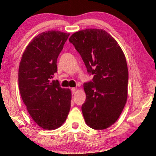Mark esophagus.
Returning <instances> with one entry per match:
<instances>
[{
	"instance_id": "obj_1",
	"label": "esophagus",
	"mask_w": 156,
	"mask_h": 156,
	"mask_svg": "<svg viewBox=\"0 0 156 156\" xmlns=\"http://www.w3.org/2000/svg\"><path fill=\"white\" fill-rule=\"evenodd\" d=\"M76 88L73 87V88H72V94H75V93H76Z\"/></svg>"
}]
</instances>
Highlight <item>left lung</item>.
Returning <instances> with one entry per match:
<instances>
[{"mask_svg":"<svg viewBox=\"0 0 156 156\" xmlns=\"http://www.w3.org/2000/svg\"><path fill=\"white\" fill-rule=\"evenodd\" d=\"M69 41L80 54L87 72L94 75L92 81L83 84L84 121L96 130L109 127L118 119L127 100L129 72L125 54L103 30L78 31Z\"/></svg>","mask_w":156,"mask_h":156,"instance_id":"left-lung-1","label":"left lung"}]
</instances>
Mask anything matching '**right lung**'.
<instances>
[{"label":"right lung","instance_id":"right-lung-1","mask_svg":"<svg viewBox=\"0 0 156 156\" xmlns=\"http://www.w3.org/2000/svg\"><path fill=\"white\" fill-rule=\"evenodd\" d=\"M70 34L51 30L38 34L26 47L18 69L21 98L40 127L61 126L69 112L72 92L51 79L57 72V58Z\"/></svg>","mask_w":156,"mask_h":156}]
</instances>
